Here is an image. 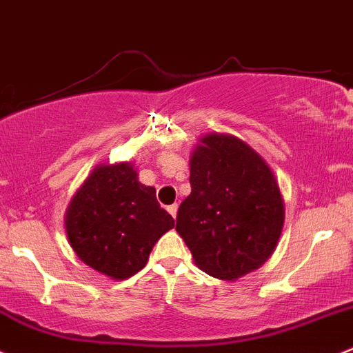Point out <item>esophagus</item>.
<instances>
[{
  "label": "esophagus",
  "instance_id": "obj_1",
  "mask_svg": "<svg viewBox=\"0 0 353 353\" xmlns=\"http://www.w3.org/2000/svg\"><path fill=\"white\" fill-rule=\"evenodd\" d=\"M177 209H179V206H177V204H170V206H168V211H169V214L172 216V218H176V214H177Z\"/></svg>",
  "mask_w": 353,
  "mask_h": 353
}]
</instances>
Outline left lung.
Returning a JSON list of instances; mask_svg holds the SVG:
<instances>
[{"mask_svg": "<svg viewBox=\"0 0 353 353\" xmlns=\"http://www.w3.org/2000/svg\"><path fill=\"white\" fill-rule=\"evenodd\" d=\"M191 194L176 231L197 268L236 280L271 256L285 223L280 188L256 150L234 135L208 134L191 156Z\"/></svg>", "mask_w": 353, "mask_h": 353, "instance_id": "obj_1", "label": "left lung"}]
</instances>
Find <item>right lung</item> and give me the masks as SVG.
<instances>
[{
  "mask_svg": "<svg viewBox=\"0 0 353 353\" xmlns=\"http://www.w3.org/2000/svg\"><path fill=\"white\" fill-rule=\"evenodd\" d=\"M70 246L85 265L123 280L147 265L150 251L174 219L139 183L130 162L102 164L70 201L65 214Z\"/></svg>",
  "mask_w": 353,
  "mask_h": 353,
  "instance_id": "1",
  "label": "right lung"
}]
</instances>
